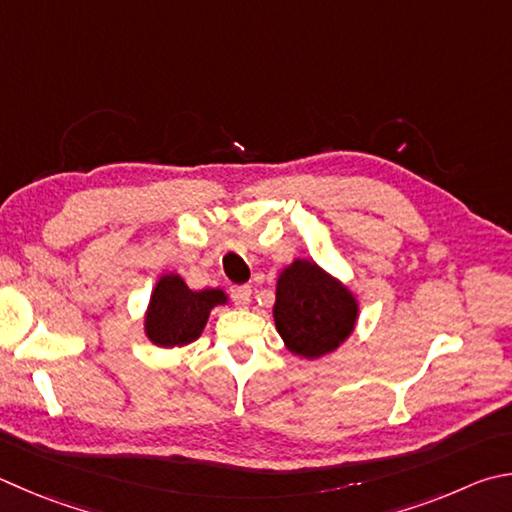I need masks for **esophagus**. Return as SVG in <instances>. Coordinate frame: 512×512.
Segmentation results:
<instances>
[{"instance_id": "1", "label": "esophagus", "mask_w": 512, "mask_h": 512, "mask_svg": "<svg viewBox=\"0 0 512 512\" xmlns=\"http://www.w3.org/2000/svg\"><path fill=\"white\" fill-rule=\"evenodd\" d=\"M232 297H235L237 306H241V309H248L253 291H250V286H235V288H232Z\"/></svg>"}]
</instances>
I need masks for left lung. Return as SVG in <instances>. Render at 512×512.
I'll list each match as a JSON object with an SVG mask.
<instances>
[{
	"label": "left lung",
	"mask_w": 512,
	"mask_h": 512,
	"mask_svg": "<svg viewBox=\"0 0 512 512\" xmlns=\"http://www.w3.org/2000/svg\"><path fill=\"white\" fill-rule=\"evenodd\" d=\"M360 315L356 293L313 259H293L275 284L273 320L284 347L304 360L338 351Z\"/></svg>",
	"instance_id": "obj_1"
}]
</instances>
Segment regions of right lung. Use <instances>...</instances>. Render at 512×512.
<instances>
[{
    "label": "right lung",
    "instance_id": "right-lung-1",
    "mask_svg": "<svg viewBox=\"0 0 512 512\" xmlns=\"http://www.w3.org/2000/svg\"><path fill=\"white\" fill-rule=\"evenodd\" d=\"M228 302L224 288L192 291L179 273H163L147 302L143 331L161 349L188 347L206 329L210 311Z\"/></svg>",
    "mask_w": 512,
    "mask_h": 512
}]
</instances>
